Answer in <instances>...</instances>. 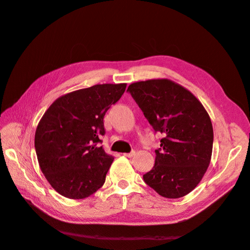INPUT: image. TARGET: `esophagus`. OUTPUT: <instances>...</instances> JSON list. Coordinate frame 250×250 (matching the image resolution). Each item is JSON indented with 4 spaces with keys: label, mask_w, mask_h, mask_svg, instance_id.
Returning <instances> with one entry per match:
<instances>
[{
    "label": "esophagus",
    "mask_w": 250,
    "mask_h": 250,
    "mask_svg": "<svg viewBox=\"0 0 250 250\" xmlns=\"http://www.w3.org/2000/svg\"><path fill=\"white\" fill-rule=\"evenodd\" d=\"M134 154H135L134 151H131V152H129V153H124V155L127 157H132V156H134Z\"/></svg>",
    "instance_id": "34e87169"
}]
</instances>
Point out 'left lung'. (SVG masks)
Instances as JSON below:
<instances>
[{
	"label": "left lung",
	"mask_w": 250,
	"mask_h": 250,
	"mask_svg": "<svg viewBox=\"0 0 250 250\" xmlns=\"http://www.w3.org/2000/svg\"><path fill=\"white\" fill-rule=\"evenodd\" d=\"M155 132L152 170L144 181L166 198H180L193 191L207 172L214 132L208 113L191 92L168 79L140 81L127 88Z\"/></svg>",
	"instance_id": "1"
}]
</instances>
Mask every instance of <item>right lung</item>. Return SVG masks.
<instances>
[{"instance_id": "add662e5", "label": "right lung", "mask_w": 250, "mask_h": 250, "mask_svg": "<svg viewBox=\"0 0 250 250\" xmlns=\"http://www.w3.org/2000/svg\"><path fill=\"white\" fill-rule=\"evenodd\" d=\"M126 83L97 84L58 98L36 128L34 146L42 172L56 192L83 199L104 185L113 157L100 144L103 119Z\"/></svg>"}]
</instances>
